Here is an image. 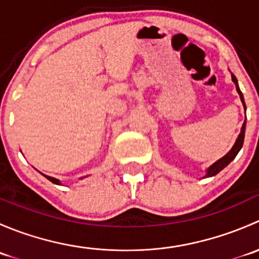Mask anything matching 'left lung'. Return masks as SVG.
<instances>
[{"instance_id":"1","label":"left lung","mask_w":259,"mask_h":259,"mask_svg":"<svg viewBox=\"0 0 259 259\" xmlns=\"http://www.w3.org/2000/svg\"><path fill=\"white\" fill-rule=\"evenodd\" d=\"M232 81H233V82L236 83L237 93L239 94V98H241V101H242L243 106H244V110H245L244 98H243V94H242L241 89H239V86H238V80H237V77L234 76L233 74H232ZM245 119H247V117H245ZM244 133H245V120H244V122H243V125H242L241 133H239L238 138H237L236 143H234V145L232 146L231 150H229L228 153L226 154V155L222 156L221 159H218V160H217L215 163H213L210 166H208L207 170H205V176L203 177V178H209V177L217 176V174H218L219 171L223 170V169L226 168V166L228 165V164L231 163L232 160H234V158H236L237 154L239 153V150H241L242 146H243V142H244Z\"/></svg>"}]
</instances>
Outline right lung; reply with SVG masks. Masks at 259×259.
<instances>
[{
	"label": "right lung",
	"instance_id": "right-lung-1",
	"mask_svg": "<svg viewBox=\"0 0 259 259\" xmlns=\"http://www.w3.org/2000/svg\"><path fill=\"white\" fill-rule=\"evenodd\" d=\"M41 174H42V173H41ZM42 176L45 177V178H48V179L50 180V182H52V183H54V184L61 185V182H60L59 179H56V178H52V177H49V176H45V174H42Z\"/></svg>",
	"mask_w": 259,
	"mask_h": 259
}]
</instances>
